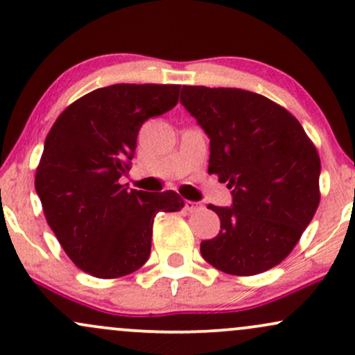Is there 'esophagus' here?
Here are the masks:
<instances>
[{"instance_id":"34e87169","label":"esophagus","mask_w":355,"mask_h":355,"mask_svg":"<svg viewBox=\"0 0 355 355\" xmlns=\"http://www.w3.org/2000/svg\"><path fill=\"white\" fill-rule=\"evenodd\" d=\"M198 209H200V205H198L197 202H190V200L185 202V210L187 211H195V210H198Z\"/></svg>"}]
</instances>
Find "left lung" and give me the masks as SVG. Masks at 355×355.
<instances>
[{
	"mask_svg": "<svg viewBox=\"0 0 355 355\" xmlns=\"http://www.w3.org/2000/svg\"><path fill=\"white\" fill-rule=\"evenodd\" d=\"M180 103L210 138L209 173L232 190L202 257L232 275H255L292 252L319 207L320 158L287 110L240 88L182 87Z\"/></svg>",
	"mask_w": 355,
	"mask_h": 355,
	"instance_id": "left-lung-1",
	"label": "left lung"
}]
</instances>
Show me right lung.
<instances>
[{
	"label": "right lung",
	"instance_id": "1",
	"mask_svg": "<svg viewBox=\"0 0 355 355\" xmlns=\"http://www.w3.org/2000/svg\"><path fill=\"white\" fill-rule=\"evenodd\" d=\"M180 85L118 83L81 96L56 118L36 170L48 225L76 267L98 279L132 274L148 260L153 218L183 207L172 190L121 185L140 126L178 103Z\"/></svg>",
	"mask_w": 355,
	"mask_h": 355
}]
</instances>
